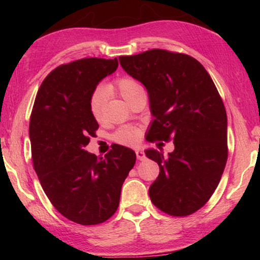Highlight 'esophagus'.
Masks as SVG:
<instances>
[{
  "instance_id": "obj_1",
  "label": "esophagus",
  "mask_w": 260,
  "mask_h": 260,
  "mask_svg": "<svg viewBox=\"0 0 260 260\" xmlns=\"http://www.w3.org/2000/svg\"><path fill=\"white\" fill-rule=\"evenodd\" d=\"M135 153H136V158H138L139 160H144V159H146V153H144L142 150H140V149H138V150H135Z\"/></svg>"
}]
</instances>
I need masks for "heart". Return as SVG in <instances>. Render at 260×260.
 <instances>
[{"mask_svg": "<svg viewBox=\"0 0 260 260\" xmlns=\"http://www.w3.org/2000/svg\"><path fill=\"white\" fill-rule=\"evenodd\" d=\"M111 93L117 91L124 99L127 103H131L139 95L144 94V89L141 83L136 79L132 77H121L114 81L113 85H109L105 89H98L90 98V112L98 121H101L103 118L104 107H105V92ZM141 138V132L139 128L133 126H125L118 129L113 135V140L125 146H134L139 142Z\"/></svg>", "mask_w": 260, "mask_h": 260, "instance_id": "obj_1", "label": "heart"}]
</instances>
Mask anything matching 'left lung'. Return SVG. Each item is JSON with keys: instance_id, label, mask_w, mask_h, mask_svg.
Here are the masks:
<instances>
[{"instance_id": "obj_1", "label": "left lung", "mask_w": 260, "mask_h": 260, "mask_svg": "<svg viewBox=\"0 0 260 260\" xmlns=\"http://www.w3.org/2000/svg\"><path fill=\"white\" fill-rule=\"evenodd\" d=\"M119 61L148 91L155 118L148 141H174L169 155L146 150L159 166L149 188L151 202L174 217L196 212L218 187L228 155L227 114L212 79L199 60L162 49Z\"/></svg>"}]
</instances>
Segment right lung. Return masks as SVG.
<instances>
[{"instance_id": "right-lung-1", "label": "right lung", "mask_w": 260, "mask_h": 260, "mask_svg": "<svg viewBox=\"0 0 260 260\" xmlns=\"http://www.w3.org/2000/svg\"><path fill=\"white\" fill-rule=\"evenodd\" d=\"M118 68V59L83 58L48 74L29 120L34 170L60 214L80 225H98L119 205L121 186L135 152L117 146L103 157L85 150L99 124L90 112L96 86Z\"/></svg>"}]
</instances>
